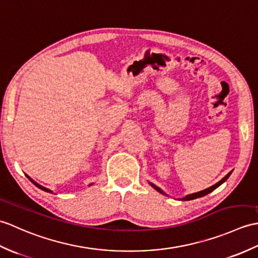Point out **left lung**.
Instances as JSON below:
<instances>
[{
  "instance_id": "obj_1",
  "label": "left lung",
  "mask_w": 258,
  "mask_h": 258,
  "mask_svg": "<svg viewBox=\"0 0 258 258\" xmlns=\"http://www.w3.org/2000/svg\"><path fill=\"white\" fill-rule=\"evenodd\" d=\"M231 173H232V171L230 173H227L224 177H223V179L221 180V181H219L217 183H215L214 185H212V186H210V187H208V188H205V190H203V191H200V192H197V193H192V194H188V196H185L184 198H181V199H179V200H182V201H190V200H194V199H198V198H202V197H204V196H207V194H209V193H211L212 191H214L216 187H219L221 184H223V183H224L228 177H230V175H231ZM149 184H150L154 190H157L158 192H160L161 194H164V196H167V194H165L161 188H160L159 186H157L156 184H153V183H151V182H149Z\"/></svg>"
}]
</instances>
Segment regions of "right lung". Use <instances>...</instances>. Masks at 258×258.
<instances>
[{
	"label": "right lung",
	"instance_id": "obj_1",
	"mask_svg": "<svg viewBox=\"0 0 258 258\" xmlns=\"http://www.w3.org/2000/svg\"><path fill=\"white\" fill-rule=\"evenodd\" d=\"M27 177H28V179H30V181L31 182H33V184H35L38 188H41V190H43V191H45V192H48V193H53V191H51V190H49V188H47V187H45V186H43V185H41V184H38V183L37 182H35V181H34L33 179H32V177H30V176H28V175H26ZM94 184V183H90V184H89V186L90 185H93Z\"/></svg>",
	"mask_w": 258,
	"mask_h": 258
}]
</instances>
